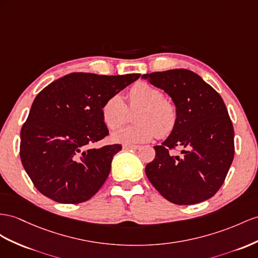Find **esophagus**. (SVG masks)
<instances>
[{"mask_svg": "<svg viewBox=\"0 0 258 258\" xmlns=\"http://www.w3.org/2000/svg\"><path fill=\"white\" fill-rule=\"evenodd\" d=\"M123 149H126V150L134 149V150H136V149H140V146H137V145H123Z\"/></svg>", "mask_w": 258, "mask_h": 258, "instance_id": "obj_1", "label": "esophagus"}]
</instances>
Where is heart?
Segmentation results:
<instances>
[{
  "label": "heart",
  "mask_w": 258,
  "mask_h": 258,
  "mask_svg": "<svg viewBox=\"0 0 258 258\" xmlns=\"http://www.w3.org/2000/svg\"><path fill=\"white\" fill-rule=\"evenodd\" d=\"M127 104L122 96L113 95L101 107V117L110 130H116L128 120L130 111H135V124L116 131L112 140L125 145L148 142L158 135L164 137L175 127L177 109L173 101L148 83L140 82L132 86L127 94Z\"/></svg>",
  "instance_id": "b5f03b06"
}]
</instances>
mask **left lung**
I'll list each match as a JSON object with an SVG mask.
<instances>
[{
	"label": "left lung",
	"instance_id": "8db88e82",
	"mask_svg": "<svg viewBox=\"0 0 258 258\" xmlns=\"http://www.w3.org/2000/svg\"><path fill=\"white\" fill-rule=\"evenodd\" d=\"M164 90L177 109L174 130L145 171L166 200L193 205L213 197L221 187L234 157V131L221 96L196 73L169 70L144 74ZM181 149V156L169 153Z\"/></svg>",
	"mask_w": 258,
	"mask_h": 258
}]
</instances>
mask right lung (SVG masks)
I'll use <instances>...</instances> for the list:
<instances>
[{
    "label": "right lung",
    "mask_w": 258,
    "mask_h": 258,
    "mask_svg": "<svg viewBox=\"0 0 258 258\" xmlns=\"http://www.w3.org/2000/svg\"><path fill=\"white\" fill-rule=\"evenodd\" d=\"M141 74L71 73L43 88L21 131V160L36 188L54 202L78 204L107 180L118 144L90 148L109 135L101 107Z\"/></svg>",
    "instance_id": "add662e5"
}]
</instances>
